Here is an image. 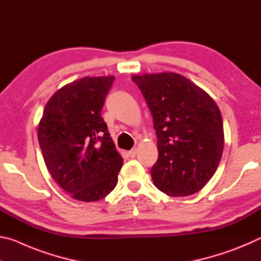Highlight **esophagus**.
I'll use <instances>...</instances> for the list:
<instances>
[{
	"mask_svg": "<svg viewBox=\"0 0 261 261\" xmlns=\"http://www.w3.org/2000/svg\"><path fill=\"white\" fill-rule=\"evenodd\" d=\"M127 155H129L130 158H135L137 155V148L135 147V148H132L131 151L127 152Z\"/></svg>",
	"mask_w": 261,
	"mask_h": 261,
	"instance_id": "34e87169",
	"label": "esophagus"
}]
</instances>
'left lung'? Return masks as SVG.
<instances>
[{
    "instance_id": "obj_1",
    "label": "left lung",
    "mask_w": 261,
    "mask_h": 261,
    "mask_svg": "<svg viewBox=\"0 0 261 261\" xmlns=\"http://www.w3.org/2000/svg\"><path fill=\"white\" fill-rule=\"evenodd\" d=\"M153 116L158 161L154 185L168 196L183 197L205 187L218 169L224 135L214 100L188 78L174 72L132 77Z\"/></svg>"
}]
</instances>
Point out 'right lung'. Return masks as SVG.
<instances>
[{"mask_svg": "<svg viewBox=\"0 0 261 261\" xmlns=\"http://www.w3.org/2000/svg\"><path fill=\"white\" fill-rule=\"evenodd\" d=\"M114 76L84 77L61 87L39 123L43 160L60 187L81 201H96L117 184L123 159L101 117Z\"/></svg>", "mask_w": 261, "mask_h": 261, "instance_id": "add662e5", "label": "right lung"}]
</instances>
